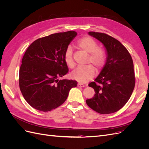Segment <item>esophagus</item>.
Returning a JSON list of instances; mask_svg holds the SVG:
<instances>
[{
    "instance_id": "obj_1",
    "label": "esophagus",
    "mask_w": 149,
    "mask_h": 149,
    "mask_svg": "<svg viewBox=\"0 0 149 149\" xmlns=\"http://www.w3.org/2000/svg\"><path fill=\"white\" fill-rule=\"evenodd\" d=\"M85 86V85L81 83H78V88H83Z\"/></svg>"
}]
</instances>
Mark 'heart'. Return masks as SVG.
I'll return each mask as SVG.
<instances>
[{
    "instance_id": "1",
    "label": "heart",
    "mask_w": 149,
    "mask_h": 149,
    "mask_svg": "<svg viewBox=\"0 0 149 149\" xmlns=\"http://www.w3.org/2000/svg\"><path fill=\"white\" fill-rule=\"evenodd\" d=\"M76 45L81 51L89 55L88 63L91 64L97 71H100L105 64L106 56L104 50L101 48H98L97 42L89 37L80 39ZM64 58L67 65L70 68H73L74 63L73 59V50L70 47L66 48ZM92 66L89 65L86 66L78 67L71 73V77L79 82L86 83L95 74V70Z\"/></svg>"
}]
</instances>
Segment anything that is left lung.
<instances>
[{
	"instance_id": "left-lung-1",
	"label": "left lung",
	"mask_w": 149,
	"mask_h": 149,
	"mask_svg": "<svg viewBox=\"0 0 149 149\" xmlns=\"http://www.w3.org/2000/svg\"><path fill=\"white\" fill-rule=\"evenodd\" d=\"M88 35L103 45L107 56L95 81L89 84L95 91L94 96L86 102L98 113H113L127 103L134 89L132 57L123 45L111 36L94 31H89Z\"/></svg>"
}]
</instances>
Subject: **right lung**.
Returning a JSON list of instances; mask_svg holds the SVG:
<instances>
[{
  "instance_id": "obj_1",
  "label": "right lung",
  "mask_w": 149,
  "mask_h": 149,
  "mask_svg": "<svg viewBox=\"0 0 149 149\" xmlns=\"http://www.w3.org/2000/svg\"><path fill=\"white\" fill-rule=\"evenodd\" d=\"M77 35L74 31L52 34L35 40L26 49L19 71V86L26 101L35 109L50 111L61 106L74 80L58 79L68 72L65 53Z\"/></svg>"
}]
</instances>
